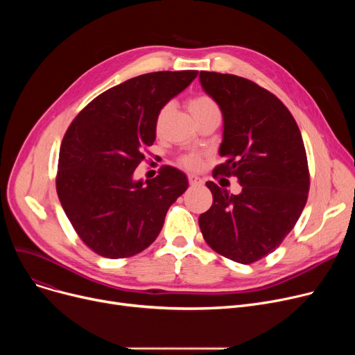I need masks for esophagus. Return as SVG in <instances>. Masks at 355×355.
Instances as JSON below:
<instances>
[{
    "mask_svg": "<svg viewBox=\"0 0 355 355\" xmlns=\"http://www.w3.org/2000/svg\"><path fill=\"white\" fill-rule=\"evenodd\" d=\"M189 182H190V185H201V184H202V180H201L200 177L194 175V174H190V175H189Z\"/></svg>",
    "mask_w": 355,
    "mask_h": 355,
    "instance_id": "1",
    "label": "esophagus"
}]
</instances>
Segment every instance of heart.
Here are the masks:
<instances>
[{
    "instance_id": "1",
    "label": "heart",
    "mask_w": 355,
    "mask_h": 355,
    "mask_svg": "<svg viewBox=\"0 0 355 355\" xmlns=\"http://www.w3.org/2000/svg\"><path fill=\"white\" fill-rule=\"evenodd\" d=\"M168 109H170V103L164 105L159 109L158 116H157V125L158 126L161 125L162 119L165 118ZM189 109L191 112V115L194 116V119L209 114V112H217L218 110L217 103L209 95H196V96L190 98L189 99ZM201 161H202V157L198 153H187V154L181 155L180 159H178L180 165L184 166V168H187V170H197V168H200V165H201Z\"/></svg>"
}]
</instances>
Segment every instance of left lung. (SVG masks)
I'll return each instance as SVG.
<instances>
[{
	"mask_svg": "<svg viewBox=\"0 0 355 355\" xmlns=\"http://www.w3.org/2000/svg\"><path fill=\"white\" fill-rule=\"evenodd\" d=\"M202 89L223 112V142L213 177H236L234 196L213 181L211 207L200 214L206 243L218 254L250 265L272 253L300 218L309 193L305 145L289 109L254 82L200 71Z\"/></svg>",
	"mask_w": 355,
	"mask_h": 355,
	"instance_id": "obj_1",
	"label": "left lung"
}]
</instances>
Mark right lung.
<instances>
[{"mask_svg": "<svg viewBox=\"0 0 355 355\" xmlns=\"http://www.w3.org/2000/svg\"><path fill=\"white\" fill-rule=\"evenodd\" d=\"M197 74H141L101 93L67 128L55 190L74 232L95 253L123 259L146 249L189 189L185 174L170 165L145 182L135 181L134 171L155 141L159 109Z\"/></svg>", "mask_w": 355, "mask_h": 355, "instance_id": "right-lung-1", "label": "right lung"}]
</instances>
